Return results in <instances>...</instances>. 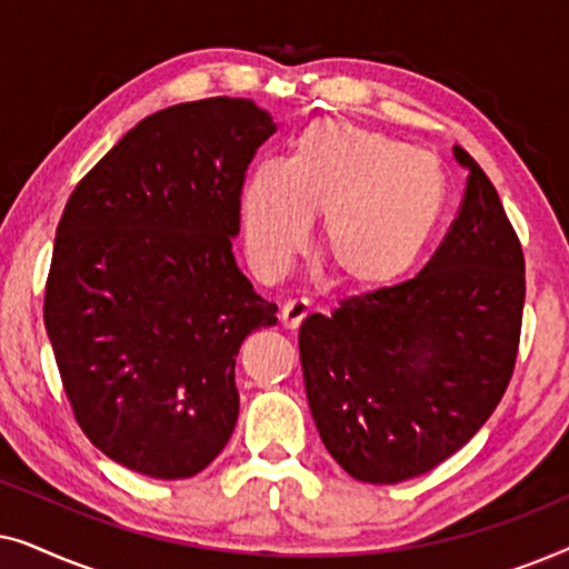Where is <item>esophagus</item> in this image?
I'll return each mask as SVG.
<instances>
[{
  "mask_svg": "<svg viewBox=\"0 0 569 569\" xmlns=\"http://www.w3.org/2000/svg\"><path fill=\"white\" fill-rule=\"evenodd\" d=\"M308 313H310L308 300L295 298V300H287V302H284L282 313H279V321H282L284 329L295 331L302 321H306V316H308Z\"/></svg>",
  "mask_w": 569,
  "mask_h": 569,
  "instance_id": "34e87169",
  "label": "esophagus"
}]
</instances>
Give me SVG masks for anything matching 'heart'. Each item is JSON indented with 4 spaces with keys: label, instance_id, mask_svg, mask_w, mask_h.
<instances>
[{
    "label": "heart",
    "instance_id": "obj_1",
    "mask_svg": "<svg viewBox=\"0 0 569 569\" xmlns=\"http://www.w3.org/2000/svg\"><path fill=\"white\" fill-rule=\"evenodd\" d=\"M450 183L432 152L349 123L321 121L298 137L287 162L248 176L240 214L261 274H279L323 217L321 256L349 290H380L419 261L438 232Z\"/></svg>",
    "mask_w": 569,
    "mask_h": 569
}]
</instances>
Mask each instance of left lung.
<instances>
[{"label":"left lung","mask_w":569,"mask_h":569,"mask_svg":"<svg viewBox=\"0 0 569 569\" xmlns=\"http://www.w3.org/2000/svg\"><path fill=\"white\" fill-rule=\"evenodd\" d=\"M453 154L469 181L425 269L300 326L302 378L323 446L368 485H399L453 456L516 370L523 248L485 170L463 147Z\"/></svg>","instance_id":"left-lung-1"}]
</instances>
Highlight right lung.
Wrapping results in <instances>:
<instances>
[{
	"label": "right lung",
	"mask_w": 569,
	"mask_h": 569,
	"mask_svg": "<svg viewBox=\"0 0 569 569\" xmlns=\"http://www.w3.org/2000/svg\"><path fill=\"white\" fill-rule=\"evenodd\" d=\"M277 131L248 98L147 116L77 183L43 321L77 425L116 463L189 479L238 422L236 357L277 306L238 269L248 162Z\"/></svg>",
	"instance_id": "1"
}]
</instances>
